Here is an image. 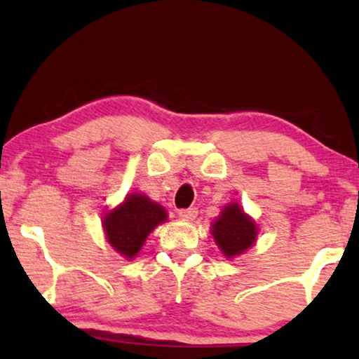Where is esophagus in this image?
I'll list each match as a JSON object with an SVG mask.
<instances>
[{
	"label": "esophagus",
	"instance_id": "esophagus-1",
	"mask_svg": "<svg viewBox=\"0 0 359 359\" xmlns=\"http://www.w3.org/2000/svg\"><path fill=\"white\" fill-rule=\"evenodd\" d=\"M178 214H180V217H183L186 220H193V219H196V215H198V210H196L194 208L181 209Z\"/></svg>",
	"mask_w": 359,
	"mask_h": 359
}]
</instances>
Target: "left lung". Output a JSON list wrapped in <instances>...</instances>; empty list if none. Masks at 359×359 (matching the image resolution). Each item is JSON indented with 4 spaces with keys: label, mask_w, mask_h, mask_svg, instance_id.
<instances>
[{
    "label": "left lung",
    "mask_w": 359,
    "mask_h": 359,
    "mask_svg": "<svg viewBox=\"0 0 359 359\" xmlns=\"http://www.w3.org/2000/svg\"><path fill=\"white\" fill-rule=\"evenodd\" d=\"M212 235L225 257L232 258L252 247L257 237V227L238 204H230L212 225Z\"/></svg>",
    "instance_id": "8db88e82"
}]
</instances>
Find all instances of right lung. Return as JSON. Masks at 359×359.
<instances>
[{"instance_id":"add662e5","label":"right lung","mask_w":359,"mask_h":359,"mask_svg":"<svg viewBox=\"0 0 359 359\" xmlns=\"http://www.w3.org/2000/svg\"><path fill=\"white\" fill-rule=\"evenodd\" d=\"M166 220L161 205L151 203L144 194L127 196L124 204L104 217V232L112 247L126 258L139 253L145 238L160 222Z\"/></svg>"}]
</instances>
